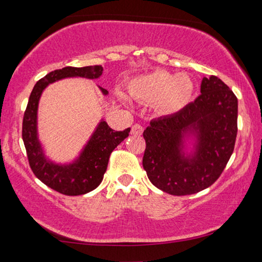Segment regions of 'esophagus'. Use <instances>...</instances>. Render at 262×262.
I'll use <instances>...</instances> for the list:
<instances>
[{
	"label": "esophagus",
	"mask_w": 262,
	"mask_h": 262,
	"mask_svg": "<svg viewBox=\"0 0 262 262\" xmlns=\"http://www.w3.org/2000/svg\"><path fill=\"white\" fill-rule=\"evenodd\" d=\"M132 135H135V136H140L142 135V133H143V127H142L141 125H139V123H136V125H134L132 127Z\"/></svg>",
	"instance_id": "obj_1"
}]
</instances>
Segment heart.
<instances>
[{
  "label": "heart",
  "instance_id": "b5f03b06",
  "mask_svg": "<svg viewBox=\"0 0 262 262\" xmlns=\"http://www.w3.org/2000/svg\"><path fill=\"white\" fill-rule=\"evenodd\" d=\"M128 91L135 99L155 103L163 114H176L187 106L194 94V82L188 75L158 70L133 78Z\"/></svg>",
  "mask_w": 262,
  "mask_h": 262
}]
</instances>
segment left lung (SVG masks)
I'll list each match as a JSON object with an SVG mask.
<instances>
[{
  "label": "left lung",
  "instance_id": "1",
  "mask_svg": "<svg viewBox=\"0 0 262 262\" xmlns=\"http://www.w3.org/2000/svg\"><path fill=\"white\" fill-rule=\"evenodd\" d=\"M238 100L219 77H203L201 95L180 112L150 121L143 167L154 186L189 195L220 178L233 152Z\"/></svg>",
  "mask_w": 262,
  "mask_h": 262
}]
</instances>
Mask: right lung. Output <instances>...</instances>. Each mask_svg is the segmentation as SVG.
Returning <instances> with one entry per match:
<instances>
[{
    "instance_id": "1",
    "label": "right lung",
    "mask_w": 262,
    "mask_h": 262,
    "mask_svg": "<svg viewBox=\"0 0 262 262\" xmlns=\"http://www.w3.org/2000/svg\"><path fill=\"white\" fill-rule=\"evenodd\" d=\"M101 74V66L57 69L39 79L30 95L21 130L30 166L39 180L61 194L82 195L98 187L107 168L111 152L128 137L130 128L122 132H115L107 125V122L101 119L78 157L72 163L57 164L46 157L41 142L39 141L37 126L39 100L42 91L50 84L60 79L67 77L96 79L99 78ZM99 89L104 96L108 94L105 89L100 86Z\"/></svg>"
}]
</instances>
